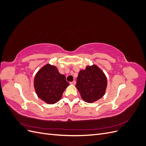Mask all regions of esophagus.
Segmentation results:
<instances>
[{"label": "esophagus", "mask_w": 146, "mask_h": 146, "mask_svg": "<svg viewBox=\"0 0 146 146\" xmlns=\"http://www.w3.org/2000/svg\"><path fill=\"white\" fill-rule=\"evenodd\" d=\"M76 82L75 81V80H74L73 82H70V85H76Z\"/></svg>", "instance_id": "1"}]
</instances>
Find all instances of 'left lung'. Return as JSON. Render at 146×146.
I'll return each instance as SVG.
<instances>
[{"label": "left lung", "mask_w": 146, "mask_h": 146, "mask_svg": "<svg viewBox=\"0 0 146 146\" xmlns=\"http://www.w3.org/2000/svg\"><path fill=\"white\" fill-rule=\"evenodd\" d=\"M107 86L105 74L95 64L86 66L78 73L76 88L82 99L88 103L94 102L102 98Z\"/></svg>", "instance_id": "obj_1"}]
</instances>
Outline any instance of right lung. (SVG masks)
I'll return each mask as SVG.
<instances>
[{"mask_svg": "<svg viewBox=\"0 0 146 146\" xmlns=\"http://www.w3.org/2000/svg\"><path fill=\"white\" fill-rule=\"evenodd\" d=\"M69 85L64 75L60 74L56 66L48 64L39 70L34 80L36 94L48 104L58 102Z\"/></svg>", "mask_w": 146, "mask_h": 146, "instance_id": "right-lung-1", "label": "right lung"}]
</instances>
